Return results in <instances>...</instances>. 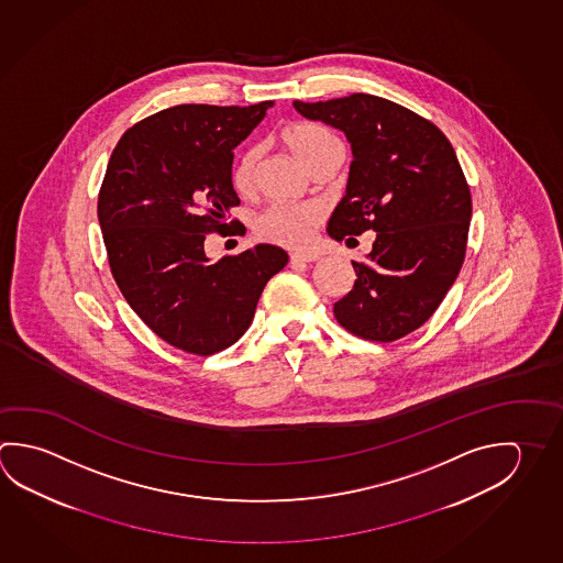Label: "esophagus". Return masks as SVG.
Returning <instances> with one entry per match:
<instances>
[{
    "instance_id": "esophagus-1",
    "label": "esophagus",
    "mask_w": 563,
    "mask_h": 563,
    "mask_svg": "<svg viewBox=\"0 0 563 563\" xmlns=\"http://www.w3.org/2000/svg\"><path fill=\"white\" fill-rule=\"evenodd\" d=\"M318 258H320L318 253H300V251L290 253V261H292V263H314Z\"/></svg>"
}]
</instances>
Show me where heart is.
Returning a JSON list of instances; mask_svg holds the SVG:
<instances>
[{
  "instance_id": "obj_1",
  "label": "heart",
  "mask_w": 563,
  "mask_h": 563,
  "mask_svg": "<svg viewBox=\"0 0 563 563\" xmlns=\"http://www.w3.org/2000/svg\"><path fill=\"white\" fill-rule=\"evenodd\" d=\"M286 146L296 158L310 168L316 159L325 154L328 150L340 146L330 130L316 124V122H295L283 134ZM257 166V152L245 150L239 154L233 168H231V186L239 196H249L253 191ZM322 221V211L312 203H278L265 209L255 221V235L261 241L288 249H305L312 243L316 229Z\"/></svg>"
}]
</instances>
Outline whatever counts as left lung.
<instances>
[{"instance_id":"obj_1","label":"left lung","mask_w":563,"mask_h":563,"mask_svg":"<svg viewBox=\"0 0 563 563\" xmlns=\"http://www.w3.org/2000/svg\"><path fill=\"white\" fill-rule=\"evenodd\" d=\"M292 104L352 146L328 235L350 245L375 231L367 261H352L357 278L335 320L364 340H399L433 316L463 267L473 199L453 146L433 122L374 95Z\"/></svg>"}]
</instances>
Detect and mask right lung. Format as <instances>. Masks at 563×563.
<instances>
[{
	"mask_svg": "<svg viewBox=\"0 0 563 563\" xmlns=\"http://www.w3.org/2000/svg\"><path fill=\"white\" fill-rule=\"evenodd\" d=\"M273 100L251 107L178 104L140 120L110 156L99 223L112 277L154 334L188 354L235 344L253 322L286 251L257 245L209 263L208 233L228 231L239 206L233 148L265 119Z\"/></svg>",
	"mask_w": 563,
	"mask_h": 563,
	"instance_id": "add662e5",
	"label": "right lung"
}]
</instances>
